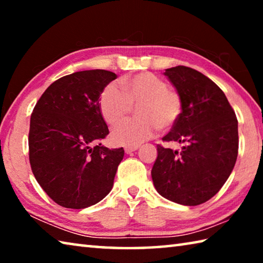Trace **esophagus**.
Returning <instances> with one entry per match:
<instances>
[{
  "mask_svg": "<svg viewBox=\"0 0 263 263\" xmlns=\"http://www.w3.org/2000/svg\"><path fill=\"white\" fill-rule=\"evenodd\" d=\"M138 148H139V146H125V147H124V151H125L126 154H130L132 152H135V151H137Z\"/></svg>",
  "mask_w": 263,
  "mask_h": 263,
  "instance_id": "34e87169",
  "label": "esophagus"
}]
</instances>
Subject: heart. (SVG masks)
<instances>
[{"instance_id": "1", "label": "heart", "mask_w": 263, "mask_h": 263, "mask_svg": "<svg viewBox=\"0 0 263 263\" xmlns=\"http://www.w3.org/2000/svg\"><path fill=\"white\" fill-rule=\"evenodd\" d=\"M122 91L109 84L101 92L99 106L110 126L125 121L132 107L138 106V120L118 126L111 135L114 142L137 146L154 136L158 127L168 130L175 125L182 112L179 92L168 88L164 80L152 73H139L119 80Z\"/></svg>"}]
</instances>
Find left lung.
I'll list each match as a JSON object with an SVG mask.
<instances>
[{
	"label": "left lung",
	"mask_w": 263,
	"mask_h": 263,
	"mask_svg": "<svg viewBox=\"0 0 263 263\" xmlns=\"http://www.w3.org/2000/svg\"><path fill=\"white\" fill-rule=\"evenodd\" d=\"M164 75L182 100V112L164 141L183 144L181 152L158 145L152 180L162 197L182 205H199L229 179L238 157V119L228 99L205 75L185 66Z\"/></svg>",
	"instance_id": "1"
}]
</instances>
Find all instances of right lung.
<instances>
[{"label":"right lung","instance_id":"add662e5","mask_svg":"<svg viewBox=\"0 0 263 263\" xmlns=\"http://www.w3.org/2000/svg\"><path fill=\"white\" fill-rule=\"evenodd\" d=\"M116 78L104 69L62 77L44 91L31 115V169L43 190L61 206L94 205L112 189L124 149L95 144L109 135L99 100Z\"/></svg>","mask_w":263,"mask_h":263}]
</instances>
